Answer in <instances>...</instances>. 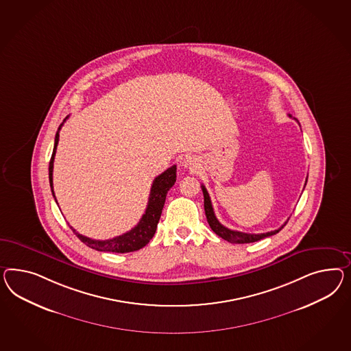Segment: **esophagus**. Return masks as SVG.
Listing matches in <instances>:
<instances>
[{
	"instance_id": "34e87169",
	"label": "esophagus",
	"mask_w": 351,
	"mask_h": 351,
	"mask_svg": "<svg viewBox=\"0 0 351 351\" xmlns=\"http://www.w3.org/2000/svg\"><path fill=\"white\" fill-rule=\"evenodd\" d=\"M182 166L185 167V169H189V170L194 171L197 170V167H198V160L195 158V157H186L184 161H182Z\"/></svg>"
}]
</instances>
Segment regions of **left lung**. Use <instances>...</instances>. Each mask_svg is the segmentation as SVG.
<instances>
[{
  "label": "left lung",
  "mask_w": 351,
  "mask_h": 351,
  "mask_svg": "<svg viewBox=\"0 0 351 351\" xmlns=\"http://www.w3.org/2000/svg\"><path fill=\"white\" fill-rule=\"evenodd\" d=\"M305 184H306V181H305ZM202 190H203V195H204V210H206V216H207L209 226L213 230V232H216L218 237L228 240V243H232V244L254 243V241L262 240L265 237L275 235L278 231H281L284 228L285 225L287 223V222H285L281 228H277L275 231L265 232V234H247V232H241V231L230 230V228H225L222 223H219V221H218L216 215H215L213 207H212V202H210V198H209L208 191H207L204 185H202Z\"/></svg>",
  "instance_id": "left-lung-1"
}]
</instances>
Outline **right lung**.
Segmentation results:
<instances>
[{
    "label": "right lung",
    "mask_w": 351,
    "mask_h": 351,
    "mask_svg": "<svg viewBox=\"0 0 351 351\" xmlns=\"http://www.w3.org/2000/svg\"><path fill=\"white\" fill-rule=\"evenodd\" d=\"M69 117V116H67ZM66 117V119H67ZM66 119L64 120V123L66 121ZM61 123L58 126L56 136H55V145H53V152L51 156V161H49V167H48V175H49V185L52 190V195L56 200L55 193H53V180H52V173H53V161H55V154H56L57 144H58V136H60V130L61 126L64 125ZM176 181V166H171L170 169L162 172L161 175H158L152 184L151 194H149V199H148V206L144 212L141 221L138 222V225L135 228H132L130 231L125 232L120 237H114V239H108V240H95L90 237H84L79 232H76L74 228L71 230L74 231L76 237H79L86 247L95 249L98 252H111V253H130L139 250L143 247H145L149 240H151L156 228L158 225V221L161 217L162 209L165 206V200L167 191L172 188V185ZM57 203V200H56Z\"/></svg>",
    "instance_id": "right-lung-1"
}]
</instances>
